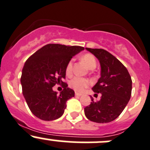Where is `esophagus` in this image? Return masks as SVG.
<instances>
[{
	"instance_id": "obj_1",
	"label": "esophagus",
	"mask_w": 150,
	"mask_h": 150,
	"mask_svg": "<svg viewBox=\"0 0 150 150\" xmlns=\"http://www.w3.org/2000/svg\"><path fill=\"white\" fill-rule=\"evenodd\" d=\"M81 93H78V92H75V96H81Z\"/></svg>"
}]
</instances>
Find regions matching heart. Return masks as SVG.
Returning a JSON list of instances; mask_svg holds the SVG:
<instances>
[{"label":"heart","instance_id":"heart-1","mask_svg":"<svg viewBox=\"0 0 150 150\" xmlns=\"http://www.w3.org/2000/svg\"><path fill=\"white\" fill-rule=\"evenodd\" d=\"M82 61L88 66L90 69H93L96 66V61L95 57L91 54H86L82 57ZM72 67H73V62L72 61H69L66 67V75L67 76H70L72 74ZM91 82L88 79L81 77L76 76L72 78L69 81V85L72 88L78 92L83 91L86 88L90 86Z\"/></svg>","mask_w":150,"mask_h":150}]
</instances>
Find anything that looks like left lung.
I'll return each instance as SVG.
<instances>
[{
	"instance_id": "8db88e82",
	"label": "left lung",
	"mask_w": 150,
	"mask_h": 150,
	"mask_svg": "<svg viewBox=\"0 0 150 150\" xmlns=\"http://www.w3.org/2000/svg\"><path fill=\"white\" fill-rule=\"evenodd\" d=\"M99 61L101 77L92 88L95 94H102L100 100L84 108L85 115L91 121L98 123L115 120L128 103L131 96L132 81L128 69L112 54L102 48H86Z\"/></svg>"
}]
</instances>
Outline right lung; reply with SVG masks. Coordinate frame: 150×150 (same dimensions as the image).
I'll return each instance as SVG.
<instances>
[{"label": "right lung", "instance_id": "1", "mask_svg": "<svg viewBox=\"0 0 150 150\" xmlns=\"http://www.w3.org/2000/svg\"><path fill=\"white\" fill-rule=\"evenodd\" d=\"M83 50L82 46L47 44L28 59L22 69L21 83L23 96L35 116L50 121L62 115L67 101L75 96V91L63 81L67 64ZM55 84L63 88L59 95L52 90Z\"/></svg>", "mask_w": 150, "mask_h": 150}]
</instances>
